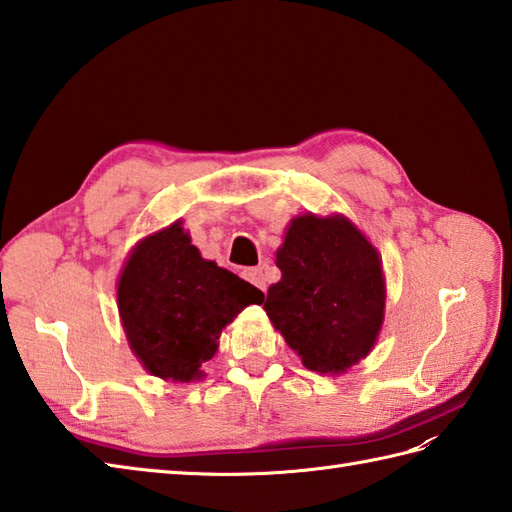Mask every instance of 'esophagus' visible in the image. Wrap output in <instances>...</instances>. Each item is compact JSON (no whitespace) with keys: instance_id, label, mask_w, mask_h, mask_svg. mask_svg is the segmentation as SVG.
<instances>
[{"instance_id":"esophagus-1","label":"esophagus","mask_w":512,"mask_h":512,"mask_svg":"<svg viewBox=\"0 0 512 512\" xmlns=\"http://www.w3.org/2000/svg\"><path fill=\"white\" fill-rule=\"evenodd\" d=\"M243 276H245V280L252 282V285H256L260 291H267V267L265 265L245 269Z\"/></svg>"}]
</instances>
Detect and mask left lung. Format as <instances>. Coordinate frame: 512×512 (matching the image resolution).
<instances>
[{"label":"left lung","mask_w":512,"mask_h":512,"mask_svg":"<svg viewBox=\"0 0 512 512\" xmlns=\"http://www.w3.org/2000/svg\"><path fill=\"white\" fill-rule=\"evenodd\" d=\"M280 280L265 311L306 370L346 374L379 342L385 320L383 260L344 214L293 217L276 252Z\"/></svg>","instance_id":"1"}]
</instances>
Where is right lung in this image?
I'll return each instance as SVG.
<instances>
[{"instance_id": "right-lung-1", "label": "right lung", "mask_w": 512, "mask_h": 512, "mask_svg": "<svg viewBox=\"0 0 512 512\" xmlns=\"http://www.w3.org/2000/svg\"><path fill=\"white\" fill-rule=\"evenodd\" d=\"M118 315L129 348L153 377L192 383L219 350L227 324L263 291L206 260L184 221L146 234L120 269Z\"/></svg>"}]
</instances>
